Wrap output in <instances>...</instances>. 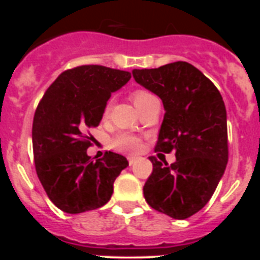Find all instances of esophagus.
<instances>
[{
    "mask_svg": "<svg viewBox=\"0 0 260 260\" xmlns=\"http://www.w3.org/2000/svg\"><path fill=\"white\" fill-rule=\"evenodd\" d=\"M138 158H139V157H138V156H128V157H127V161H128V164H130V165H132V164H134V162L137 161Z\"/></svg>",
    "mask_w": 260,
    "mask_h": 260,
    "instance_id": "34e87169",
    "label": "esophagus"
}]
</instances>
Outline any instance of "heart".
Returning a JSON list of instances; mask_svg holds the SVG:
<instances>
[{
  "mask_svg": "<svg viewBox=\"0 0 260 260\" xmlns=\"http://www.w3.org/2000/svg\"><path fill=\"white\" fill-rule=\"evenodd\" d=\"M132 99L134 102L135 107L138 108V110H141L144 105H147L150 102L155 100V96L151 92L146 91V89H135L134 92L132 93ZM110 114V103H108L104 108V112H103V119H107ZM112 147L116 148L117 151H121V152H137L139 148H141V139L133 134H128V133H119L116 137L112 139Z\"/></svg>",
  "mask_w": 260,
  "mask_h": 260,
  "instance_id": "obj_1",
  "label": "heart"
}]
</instances>
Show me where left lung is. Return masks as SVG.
<instances>
[{
  "label": "left lung",
  "instance_id": "8db88e82",
  "mask_svg": "<svg viewBox=\"0 0 260 260\" xmlns=\"http://www.w3.org/2000/svg\"><path fill=\"white\" fill-rule=\"evenodd\" d=\"M135 82L161 99L165 114L155 150L176 161L150 160L143 187L147 203L173 219H187L208 203L228 162L226 109L219 89L187 62L134 69Z\"/></svg>",
  "mask_w": 260,
  "mask_h": 260
}]
</instances>
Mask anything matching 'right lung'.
Wrapping results in <instances>:
<instances>
[{"mask_svg":"<svg viewBox=\"0 0 260 260\" xmlns=\"http://www.w3.org/2000/svg\"><path fill=\"white\" fill-rule=\"evenodd\" d=\"M132 78L128 71L83 65L63 71L45 91L32 123L36 173L48 198L66 213H82L108 203L113 183L128 165L125 156L87 155L112 92Z\"/></svg>","mask_w":260,"mask_h":260,"instance_id":"add662e5","label":"right lung"}]
</instances>
